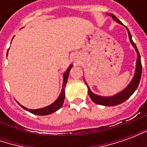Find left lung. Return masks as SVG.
I'll return each instance as SVG.
<instances>
[{
    "label": "left lung",
    "mask_w": 147,
    "mask_h": 147,
    "mask_svg": "<svg viewBox=\"0 0 147 147\" xmlns=\"http://www.w3.org/2000/svg\"><path fill=\"white\" fill-rule=\"evenodd\" d=\"M109 16L113 18V20L115 21H117V23L123 25L121 22H120L118 19H117L113 14L112 13H109ZM127 31L128 33V38H129L130 42L131 44L132 45V46L136 49V53H137V60H136V70H135V74H134V76H133L132 80L130 82L129 84L123 90H121L120 92L117 93L115 95L113 96H101L95 94L90 90V87L87 85V83L84 82L87 86V89H88V94H89L90 98H91L93 102L98 104V105H105V106H114V105H119L121 104L126 101L127 99H128L132 95L133 93L135 92L137 89V87L139 86V82L141 80V76H142V64H141V57H140V54H139V51H138V49L136 47V44L134 43L132 41V38H131V34L130 33L129 30L127 29V27H126Z\"/></svg>",
    "instance_id": "left-lung-1"
}]
</instances>
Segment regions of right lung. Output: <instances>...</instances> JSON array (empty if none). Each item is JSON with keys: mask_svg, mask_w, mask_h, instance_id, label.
Masks as SVG:
<instances>
[{"mask_svg": "<svg viewBox=\"0 0 147 147\" xmlns=\"http://www.w3.org/2000/svg\"><path fill=\"white\" fill-rule=\"evenodd\" d=\"M14 38V37H13ZM8 50L7 52V56H8ZM73 64H70L69 67L67 68V70L65 71V72L63 75V85H62V89H61V94L60 95L58 96V98H57V100L55 101L54 102H53L51 105H48V106H45L44 108L41 109H30L26 108L24 105H20L19 102H17V103L19 105H20L21 107L23 109H24L25 110L30 112L31 113L34 114V115H38V116H45V115H49V114L53 113L54 112L57 111L59 109L61 108V106L64 104V98H65V92H64V88H65V86H66V83H67V78H68V75H69V72H70L71 68L72 67Z\"/></svg>", "mask_w": 147, "mask_h": 147, "instance_id": "add662e5", "label": "right lung"}]
</instances>
